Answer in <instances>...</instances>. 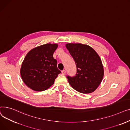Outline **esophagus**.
<instances>
[{"instance_id":"obj_1","label":"esophagus","mask_w":130,"mask_h":130,"mask_svg":"<svg viewBox=\"0 0 130 130\" xmlns=\"http://www.w3.org/2000/svg\"><path fill=\"white\" fill-rule=\"evenodd\" d=\"M61 73H62L63 75H65L66 74V71L65 70H63L61 72Z\"/></svg>"}]
</instances>
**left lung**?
Wrapping results in <instances>:
<instances>
[{
	"instance_id": "8db88e82",
	"label": "left lung",
	"mask_w": 130,
	"mask_h": 130,
	"mask_svg": "<svg viewBox=\"0 0 130 130\" xmlns=\"http://www.w3.org/2000/svg\"><path fill=\"white\" fill-rule=\"evenodd\" d=\"M75 62V75L66 76L71 86L84 94L94 92L101 84L104 70L99 55L90 46L82 44L69 43L66 45Z\"/></svg>"
}]
</instances>
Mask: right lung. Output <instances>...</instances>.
I'll return each mask as SVG.
<instances>
[{"instance_id":"obj_1","label":"right lung","mask_w":130,"mask_h":130,"mask_svg":"<svg viewBox=\"0 0 130 130\" xmlns=\"http://www.w3.org/2000/svg\"><path fill=\"white\" fill-rule=\"evenodd\" d=\"M57 44H46L30 51L23 61L20 75L25 84L34 91L47 90L61 73L53 54Z\"/></svg>"}]
</instances>
